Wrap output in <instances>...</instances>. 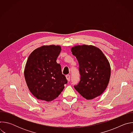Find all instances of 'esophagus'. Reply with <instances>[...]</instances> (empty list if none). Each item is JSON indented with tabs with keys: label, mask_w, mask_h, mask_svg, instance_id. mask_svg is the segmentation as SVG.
Wrapping results in <instances>:
<instances>
[{
	"label": "esophagus",
	"mask_w": 133,
	"mask_h": 133,
	"mask_svg": "<svg viewBox=\"0 0 133 133\" xmlns=\"http://www.w3.org/2000/svg\"><path fill=\"white\" fill-rule=\"evenodd\" d=\"M66 77L67 80L68 82H69V81H70V76L69 75H67L66 76Z\"/></svg>",
	"instance_id": "34e87169"
}]
</instances>
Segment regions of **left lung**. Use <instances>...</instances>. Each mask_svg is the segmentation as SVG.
<instances>
[{"mask_svg":"<svg viewBox=\"0 0 133 133\" xmlns=\"http://www.w3.org/2000/svg\"><path fill=\"white\" fill-rule=\"evenodd\" d=\"M79 65L81 80L74 88L86 99L96 98L105 91L110 77L109 63L102 50L92 45L71 48Z\"/></svg>","mask_w":133,"mask_h":133,"instance_id":"obj_1","label":"left lung"}]
</instances>
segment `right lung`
Masks as SVG:
<instances>
[{"label":"right lung","instance_id":"add662e5","mask_svg":"<svg viewBox=\"0 0 133 133\" xmlns=\"http://www.w3.org/2000/svg\"><path fill=\"white\" fill-rule=\"evenodd\" d=\"M61 50L60 46H42L28 57L24 76L28 89L38 99L53 101L67 83L61 65L56 62Z\"/></svg>","mask_w":133,"mask_h":133}]
</instances>
